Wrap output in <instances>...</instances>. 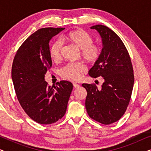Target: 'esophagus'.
<instances>
[{
  "label": "esophagus",
  "mask_w": 151,
  "mask_h": 151,
  "mask_svg": "<svg viewBox=\"0 0 151 151\" xmlns=\"http://www.w3.org/2000/svg\"><path fill=\"white\" fill-rule=\"evenodd\" d=\"M73 87L75 88H79V86H80L79 84H76V83H73Z\"/></svg>",
  "instance_id": "34e87169"
}]
</instances>
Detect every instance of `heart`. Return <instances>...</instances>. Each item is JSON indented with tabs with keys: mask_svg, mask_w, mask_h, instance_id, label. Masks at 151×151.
Instances as JSON below:
<instances>
[{
	"mask_svg": "<svg viewBox=\"0 0 151 151\" xmlns=\"http://www.w3.org/2000/svg\"><path fill=\"white\" fill-rule=\"evenodd\" d=\"M62 41L69 43L78 49L82 58L88 63H93L98 60L100 55V48L93 42L91 35L83 29L72 31L62 37ZM63 45L60 41H55L51 45L50 56L53 61L58 62L61 59ZM86 71V67L81 63H69L60 71L61 77L69 81H79Z\"/></svg>",
	"mask_w": 151,
	"mask_h": 151,
	"instance_id": "b5f03b06",
	"label": "heart"
}]
</instances>
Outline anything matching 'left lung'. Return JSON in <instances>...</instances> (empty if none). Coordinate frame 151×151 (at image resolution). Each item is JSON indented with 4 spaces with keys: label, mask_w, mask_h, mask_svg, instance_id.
<instances>
[{
    "label": "left lung",
    "mask_w": 151,
    "mask_h": 151,
    "mask_svg": "<svg viewBox=\"0 0 151 151\" xmlns=\"http://www.w3.org/2000/svg\"><path fill=\"white\" fill-rule=\"evenodd\" d=\"M100 34L102 49L88 74L102 77L99 90L96 84H82L87 92L85 106L91 118L103 124L114 123L122 117L129 104L134 84L133 65L120 38L107 27L92 26Z\"/></svg>",
    "instance_id": "left-lung-1"
}]
</instances>
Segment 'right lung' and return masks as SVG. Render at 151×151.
I'll return each mask as SVG.
<instances>
[{"instance_id": "right-lung-1", "label": "right lung", "mask_w": 151, "mask_h": 151, "mask_svg": "<svg viewBox=\"0 0 151 151\" xmlns=\"http://www.w3.org/2000/svg\"><path fill=\"white\" fill-rule=\"evenodd\" d=\"M65 28H42L31 35L16 52L12 78L18 100L28 116L41 124H50L65 115L73 89L63 80L47 85L45 75L52 66L49 41Z\"/></svg>"}]
</instances>
